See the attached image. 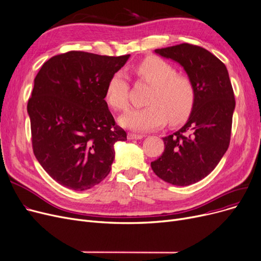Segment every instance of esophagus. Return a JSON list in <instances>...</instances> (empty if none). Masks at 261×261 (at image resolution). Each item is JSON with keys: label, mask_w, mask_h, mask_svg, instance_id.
<instances>
[{"label": "esophagus", "mask_w": 261, "mask_h": 261, "mask_svg": "<svg viewBox=\"0 0 261 261\" xmlns=\"http://www.w3.org/2000/svg\"><path fill=\"white\" fill-rule=\"evenodd\" d=\"M144 138L142 134H134V133H128V140H141Z\"/></svg>", "instance_id": "1"}]
</instances>
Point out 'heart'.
<instances>
[{"instance_id":"b5f03b06","label":"heart","mask_w":261,"mask_h":261,"mask_svg":"<svg viewBox=\"0 0 261 261\" xmlns=\"http://www.w3.org/2000/svg\"><path fill=\"white\" fill-rule=\"evenodd\" d=\"M141 81L152 85L147 97L146 108L132 110L120 118L123 127L134 131H148L162 127L168 119L171 124L182 121L193 108L195 89L190 79L176 73L165 60L150 56L134 67ZM129 83L121 71L109 79L105 100L110 108L126 111L129 107Z\"/></svg>"}]
</instances>
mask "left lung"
<instances>
[{"label": "left lung", "mask_w": 261, "mask_h": 261, "mask_svg": "<svg viewBox=\"0 0 261 261\" xmlns=\"http://www.w3.org/2000/svg\"><path fill=\"white\" fill-rule=\"evenodd\" d=\"M185 68L195 89L185 126L163 138L165 149L151 162L154 174L174 186H190L208 176L228 149L233 89L226 66L208 50L190 43L155 49Z\"/></svg>", "instance_id": "1"}]
</instances>
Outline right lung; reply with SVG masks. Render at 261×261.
Segmentation results:
<instances>
[{"instance_id": "right-lung-1", "label": "right lung", "mask_w": 261, "mask_h": 261, "mask_svg": "<svg viewBox=\"0 0 261 261\" xmlns=\"http://www.w3.org/2000/svg\"><path fill=\"white\" fill-rule=\"evenodd\" d=\"M129 56L69 51L37 73L28 102L33 151L60 185L84 191L109 175L114 144L127 133L111 114L106 87Z\"/></svg>"}]
</instances>
